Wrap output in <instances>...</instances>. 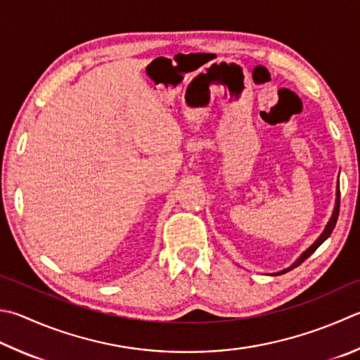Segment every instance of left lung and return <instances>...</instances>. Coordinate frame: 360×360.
I'll return each mask as SVG.
<instances>
[{"label":"left lung","instance_id":"8db88e82","mask_svg":"<svg viewBox=\"0 0 360 360\" xmlns=\"http://www.w3.org/2000/svg\"><path fill=\"white\" fill-rule=\"evenodd\" d=\"M338 212H340V189H338L337 191V203H335V208H334V214H332V218H330V221L328 222V226H326V229H324V232L320 235V238H318L314 244H311V246L306 250V252H304L300 259H297V262L293 264V266L291 268H288V269H283L282 273H279V274H283V273H287V271H290V269H293V268H296L297 264H301L304 260L306 259H309V257L315 252V250L321 246L323 244V241L328 238V236L332 233V230H334V227H335V224H337V218H338Z\"/></svg>","mask_w":360,"mask_h":360}]
</instances>
